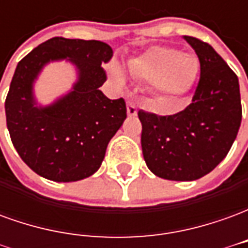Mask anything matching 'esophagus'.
Here are the masks:
<instances>
[{
	"label": "esophagus",
	"mask_w": 248,
	"mask_h": 248,
	"mask_svg": "<svg viewBox=\"0 0 248 248\" xmlns=\"http://www.w3.org/2000/svg\"><path fill=\"white\" fill-rule=\"evenodd\" d=\"M137 105H135V102H133V101H127V114L129 115H137Z\"/></svg>",
	"instance_id": "1"
}]
</instances>
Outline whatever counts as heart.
Here are the masks:
<instances>
[{"instance_id":"obj_1","label":"heart","mask_w":248,"mask_h":248,"mask_svg":"<svg viewBox=\"0 0 248 248\" xmlns=\"http://www.w3.org/2000/svg\"><path fill=\"white\" fill-rule=\"evenodd\" d=\"M127 69L135 79L151 83L163 95L177 97L186 93L195 81L198 61L188 53L155 46L130 60ZM108 70L115 81L124 83L126 77L118 65H110Z\"/></svg>"}]
</instances>
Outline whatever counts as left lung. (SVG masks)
I'll use <instances>...</instances> for the list:
<instances>
[{
  "instance_id": "left-lung-1",
  "label": "left lung",
  "mask_w": 248,
  "mask_h": 248,
  "mask_svg": "<svg viewBox=\"0 0 248 248\" xmlns=\"http://www.w3.org/2000/svg\"><path fill=\"white\" fill-rule=\"evenodd\" d=\"M183 38L201 63L191 103L172 115L138 111L146 165L169 181H195L213 171L227 155L242 121L236 74L207 42Z\"/></svg>"
}]
</instances>
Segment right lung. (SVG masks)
Returning a JSON list of instances; mask_svg holds the SVG:
<instances>
[{
    "label": "right lung",
    "instance_id": "obj_1",
    "mask_svg": "<svg viewBox=\"0 0 248 248\" xmlns=\"http://www.w3.org/2000/svg\"><path fill=\"white\" fill-rule=\"evenodd\" d=\"M113 49L101 41L54 37L24 57L14 71L5 101L9 134L28 166L54 182H76L97 171L108 142L127 117L124 98L108 99L102 63ZM76 64L73 90L49 107H38L32 83L50 61Z\"/></svg>",
    "mask_w": 248,
    "mask_h": 248
}]
</instances>
